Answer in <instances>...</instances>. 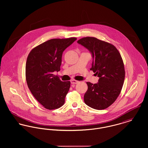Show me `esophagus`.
Wrapping results in <instances>:
<instances>
[{
  "label": "esophagus",
  "instance_id": "obj_1",
  "mask_svg": "<svg viewBox=\"0 0 148 148\" xmlns=\"http://www.w3.org/2000/svg\"><path fill=\"white\" fill-rule=\"evenodd\" d=\"M71 84H77V83H79V81L75 80H71Z\"/></svg>",
  "mask_w": 148,
  "mask_h": 148
}]
</instances>
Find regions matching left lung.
I'll use <instances>...</instances> for the list:
<instances>
[{"label":"left lung","mask_w":148,"mask_h":148,"mask_svg":"<svg viewBox=\"0 0 148 148\" xmlns=\"http://www.w3.org/2000/svg\"><path fill=\"white\" fill-rule=\"evenodd\" d=\"M77 43L91 53L93 62L90 69L99 77L96 84L86 83L85 103L95 109H106L116 101L124 84L125 69L121 55L113 45L96 38H84Z\"/></svg>","instance_id":"obj_1"}]
</instances>
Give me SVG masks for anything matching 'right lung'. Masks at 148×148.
<instances>
[{
	"mask_svg": "<svg viewBox=\"0 0 148 148\" xmlns=\"http://www.w3.org/2000/svg\"><path fill=\"white\" fill-rule=\"evenodd\" d=\"M77 39H53L43 42L29 52L25 65L28 88L46 109L59 108L65 103L70 82H62L53 72L60 70L64 51Z\"/></svg>",
	"mask_w": 148,
	"mask_h": 148,
	"instance_id": "right-lung-1",
	"label": "right lung"
}]
</instances>
